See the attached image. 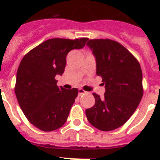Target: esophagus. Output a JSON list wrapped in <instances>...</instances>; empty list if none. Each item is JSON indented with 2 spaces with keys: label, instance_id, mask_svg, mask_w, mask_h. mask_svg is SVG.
Wrapping results in <instances>:
<instances>
[{
  "label": "esophagus",
  "instance_id": "obj_1",
  "mask_svg": "<svg viewBox=\"0 0 160 160\" xmlns=\"http://www.w3.org/2000/svg\"><path fill=\"white\" fill-rule=\"evenodd\" d=\"M87 93V91H85L84 90H82V89H79L78 90V95L81 96L82 94H84Z\"/></svg>",
  "mask_w": 160,
  "mask_h": 160
}]
</instances>
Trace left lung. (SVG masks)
<instances>
[{
	"label": "left lung",
	"mask_w": 160,
	"mask_h": 160,
	"mask_svg": "<svg viewBox=\"0 0 160 160\" xmlns=\"http://www.w3.org/2000/svg\"><path fill=\"white\" fill-rule=\"evenodd\" d=\"M87 46L96 58V73L102 78V98L93 93L95 103L86 110L90 123L103 131L123 125L135 112L143 94L138 60L123 46L111 39H90Z\"/></svg>",
	"instance_id": "obj_1"
}]
</instances>
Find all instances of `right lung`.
Returning a JSON list of instances; mask_svg holds the SVG:
<instances>
[{"mask_svg":"<svg viewBox=\"0 0 160 160\" xmlns=\"http://www.w3.org/2000/svg\"><path fill=\"white\" fill-rule=\"evenodd\" d=\"M87 40L49 39L28 52L20 63L17 99L29 122L41 131H55L66 122L78 90L58 87L55 76L64 73L68 53L84 47Z\"/></svg>","mask_w":160,"mask_h":160,"instance_id":"1","label":"right lung"}]
</instances>
